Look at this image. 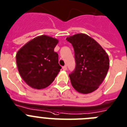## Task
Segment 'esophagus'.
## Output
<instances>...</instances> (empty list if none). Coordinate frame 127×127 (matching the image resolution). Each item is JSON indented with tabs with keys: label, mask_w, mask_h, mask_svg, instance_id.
<instances>
[{
	"label": "esophagus",
	"mask_w": 127,
	"mask_h": 127,
	"mask_svg": "<svg viewBox=\"0 0 127 127\" xmlns=\"http://www.w3.org/2000/svg\"><path fill=\"white\" fill-rule=\"evenodd\" d=\"M63 70H64V71H66V70H67V66H63Z\"/></svg>",
	"instance_id": "obj_1"
}]
</instances>
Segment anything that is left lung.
<instances>
[{
    "instance_id": "obj_1",
    "label": "left lung",
    "mask_w": 127,
    "mask_h": 127,
    "mask_svg": "<svg viewBox=\"0 0 127 127\" xmlns=\"http://www.w3.org/2000/svg\"><path fill=\"white\" fill-rule=\"evenodd\" d=\"M66 39L72 44L75 53V68L69 74L72 87L84 94L96 90L109 69L108 54L97 41L85 33Z\"/></svg>"
}]
</instances>
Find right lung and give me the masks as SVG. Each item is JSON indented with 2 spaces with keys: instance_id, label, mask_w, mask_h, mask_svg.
Segmentation results:
<instances>
[{
  "instance_id": "right-lung-1",
  "label": "right lung",
  "mask_w": 127,
  "mask_h": 127,
  "mask_svg": "<svg viewBox=\"0 0 127 127\" xmlns=\"http://www.w3.org/2000/svg\"><path fill=\"white\" fill-rule=\"evenodd\" d=\"M58 42L50 36H38L24 44L16 54L19 74L32 88H46L60 72L58 54L54 52Z\"/></svg>"
}]
</instances>
